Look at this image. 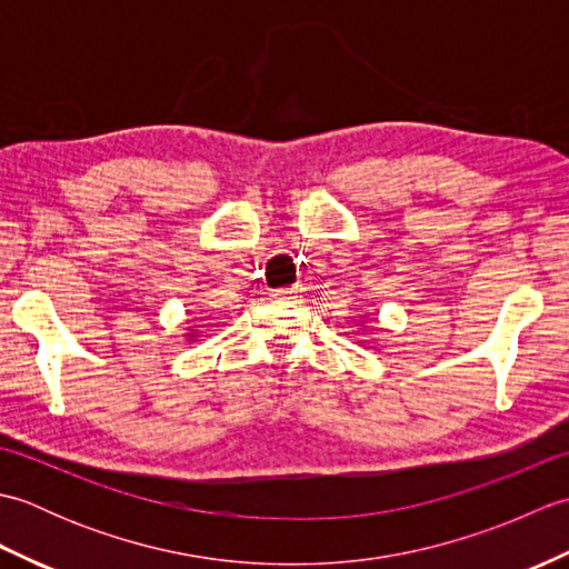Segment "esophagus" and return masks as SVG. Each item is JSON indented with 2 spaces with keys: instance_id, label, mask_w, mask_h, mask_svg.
Here are the masks:
<instances>
[{
  "instance_id": "34e87169",
  "label": "esophagus",
  "mask_w": 569,
  "mask_h": 569,
  "mask_svg": "<svg viewBox=\"0 0 569 569\" xmlns=\"http://www.w3.org/2000/svg\"><path fill=\"white\" fill-rule=\"evenodd\" d=\"M300 296H303V286L278 288V291H273V300H298Z\"/></svg>"
}]
</instances>
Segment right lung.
Here are the masks:
<instances>
[{
  "mask_svg": "<svg viewBox=\"0 0 569 569\" xmlns=\"http://www.w3.org/2000/svg\"><path fill=\"white\" fill-rule=\"evenodd\" d=\"M196 328H200V325H196ZM186 337H188V340H190V342H196V337H198V332H196V330H188V335H186Z\"/></svg>",
  "mask_w": 569,
  "mask_h": 569,
  "instance_id": "right-lung-1",
  "label": "right lung"
}]
</instances>
